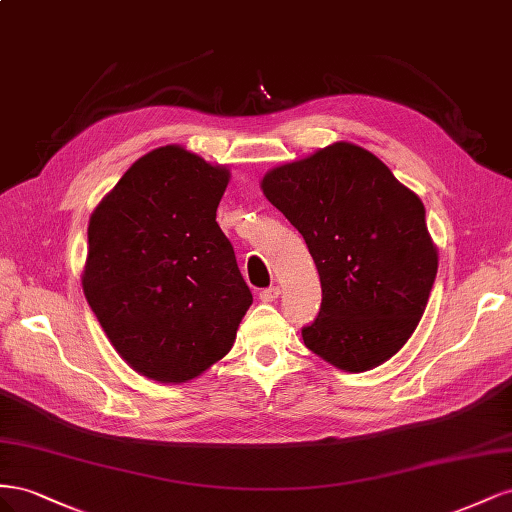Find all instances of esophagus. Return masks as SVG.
<instances>
[{"instance_id":"esophagus-1","label":"esophagus","mask_w":512,"mask_h":512,"mask_svg":"<svg viewBox=\"0 0 512 512\" xmlns=\"http://www.w3.org/2000/svg\"><path fill=\"white\" fill-rule=\"evenodd\" d=\"M279 294H281V289L276 287V285H270V287L259 291V300H261V302H272V300L279 298Z\"/></svg>"}]
</instances>
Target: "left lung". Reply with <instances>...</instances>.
I'll use <instances>...</instances> for the list:
<instances>
[{
  "instance_id": "1",
  "label": "left lung",
  "mask_w": 512,
  "mask_h": 512,
  "mask_svg": "<svg viewBox=\"0 0 512 512\" xmlns=\"http://www.w3.org/2000/svg\"><path fill=\"white\" fill-rule=\"evenodd\" d=\"M264 195L309 246L321 306L304 345L343 371L392 358L425 313L437 251L425 206L375 154L334 143L266 173Z\"/></svg>"
}]
</instances>
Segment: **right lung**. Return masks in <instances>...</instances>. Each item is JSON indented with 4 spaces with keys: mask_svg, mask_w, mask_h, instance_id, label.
Instances as JSON below:
<instances>
[{
    "mask_svg": "<svg viewBox=\"0 0 512 512\" xmlns=\"http://www.w3.org/2000/svg\"><path fill=\"white\" fill-rule=\"evenodd\" d=\"M229 182L180 145L141 156L87 227L83 294L130 367L180 384L221 360L253 302L216 223Z\"/></svg>",
    "mask_w": 512,
    "mask_h": 512,
    "instance_id": "add662e5",
    "label": "right lung"
}]
</instances>
